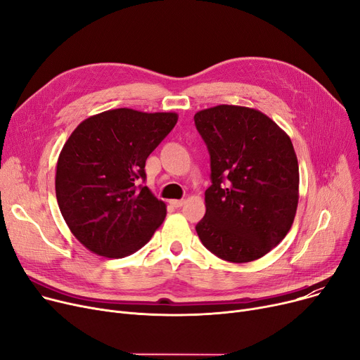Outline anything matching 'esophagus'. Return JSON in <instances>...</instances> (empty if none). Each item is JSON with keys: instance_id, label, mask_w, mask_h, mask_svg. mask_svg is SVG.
<instances>
[{"instance_id": "34e87169", "label": "esophagus", "mask_w": 360, "mask_h": 360, "mask_svg": "<svg viewBox=\"0 0 360 360\" xmlns=\"http://www.w3.org/2000/svg\"><path fill=\"white\" fill-rule=\"evenodd\" d=\"M169 202H170V205L175 207V209H178V207H182L185 204L184 200H170Z\"/></svg>"}]
</instances>
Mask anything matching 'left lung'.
Returning a JSON list of instances; mask_svg holds the SVG:
<instances>
[{
    "instance_id": "8db88e82",
    "label": "left lung",
    "mask_w": 360,
    "mask_h": 360,
    "mask_svg": "<svg viewBox=\"0 0 360 360\" xmlns=\"http://www.w3.org/2000/svg\"><path fill=\"white\" fill-rule=\"evenodd\" d=\"M194 121L212 166L198 238L221 259H258L285 239L295 220L299 165L290 137L247 106L217 105L198 110Z\"/></svg>"
}]
</instances>
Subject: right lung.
<instances>
[{
	"label": "right lung",
	"mask_w": 360,
	"mask_h": 360,
	"mask_svg": "<svg viewBox=\"0 0 360 360\" xmlns=\"http://www.w3.org/2000/svg\"><path fill=\"white\" fill-rule=\"evenodd\" d=\"M178 121L175 112L105 110L75 128L56 163L55 193L71 233L93 254L124 258L151 239L166 204L147 186L146 160Z\"/></svg>",
	"instance_id": "1"
}]
</instances>
